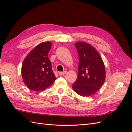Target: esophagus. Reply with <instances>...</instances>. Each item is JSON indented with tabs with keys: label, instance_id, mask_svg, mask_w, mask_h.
<instances>
[{
	"label": "esophagus",
	"instance_id": "esophagus-1",
	"mask_svg": "<svg viewBox=\"0 0 132 132\" xmlns=\"http://www.w3.org/2000/svg\"><path fill=\"white\" fill-rule=\"evenodd\" d=\"M67 73V71L66 70H65V71H62V72H59V75L60 76H62V75H63Z\"/></svg>",
	"mask_w": 132,
	"mask_h": 132
}]
</instances>
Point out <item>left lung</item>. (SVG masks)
Returning a JSON list of instances; mask_svg holds the SVG:
<instances>
[{
    "label": "left lung",
    "mask_w": 132,
    "mask_h": 132,
    "mask_svg": "<svg viewBox=\"0 0 132 132\" xmlns=\"http://www.w3.org/2000/svg\"><path fill=\"white\" fill-rule=\"evenodd\" d=\"M79 55L77 80L72 85L76 93L82 96H91L101 88L105 80V68L101 55L86 42L75 43Z\"/></svg>",
    "instance_id": "1"
}]
</instances>
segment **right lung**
Instances as JSON below:
<instances>
[{"label": "right lung", "instance_id": "right-lung-1", "mask_svg": "<svg viewBox=\"0 0 132 132\" xmlns=\"http://www.w3.org/2000/svg\"><path fill=\"white\" fill-rule=\"evenodd\" d=\"M51 46V42L41 43L30 52L23 62L21 69L23 80L32 90H44L55 81V75L48 57Z\"/></svg>", "mask_w": 132, "mask_h": 132}]
</instances>
